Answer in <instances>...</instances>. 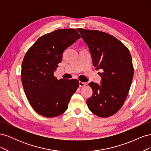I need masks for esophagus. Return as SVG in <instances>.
<instances>
[{
	"instance_id": "esophagus-1",
	"label": "esophagus",
	"mask_w": 151,
	"mask_h": 151,
	"mask_svg": "<svg viewBox=\"0 0 151 151\" xmlns=\"http://www.w3.org/2000/svg\"><path fill=\"white\" fill-rule=\"evenodd\" d=\"M86 83H83V82H79V86L80 87H84L86 86Z\"/></svg>"
}]
</instances>
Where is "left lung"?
Instances as JSON below:
<instances>
[{
	"instance_id": "left-lung-1",
	"label": "left lung",
	"mask_w": 151,
	"mask_h": 151,
	"mask_svg": "<svg viewBox=\"0 0 151 151\" xmlns=\"http://www.w3.org/2000/svg\"><path fill=\"white\" fill-rule=\"evenodd\" d=\"M88 45L93 64L102 77L101 85L91 82L93 94L87 100L89 109L101 118L115 114L127 97L134 76V67L129 49L120 40L98 30L77 29Z\"/></svg>"
}]
</instances>
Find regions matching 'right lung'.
I'll return each mask as SVG.
<instances>
[{"label": "right lung", "mask_w": 151, "mask_h": 151, "mask_svg": "<svg viewBox=\"0 0 151 151\" xmlns=\"http://www.w3.org/2000/svg\"><path fill=\"white\" fill-rule=\"evenodd\" d=\"M81 38L74 29H59L40 37L22 63L21 81L31 107L45 117L64 113L79 86L77 79H57L53 75L64 50Z\"/></svg>", "instance_id": "right-lung-1"}]
</instances>
